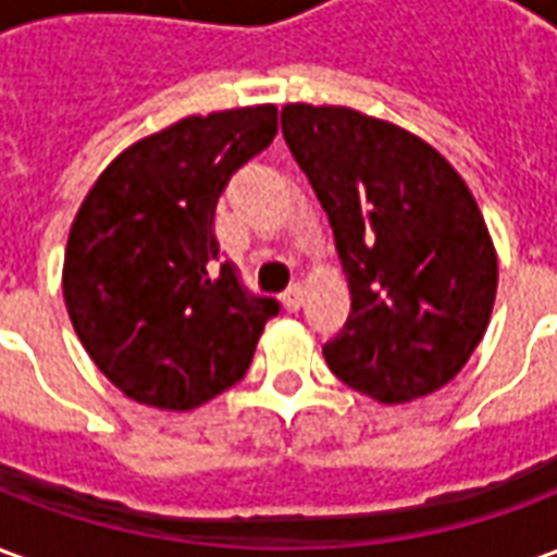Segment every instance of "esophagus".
<instances>
[{
  "mask_svg": "<svg viewBox=\"0 0 557 557\" xmlns=\"http://www.w3.org/2000/svg\"><path fill=\"white\" fill-rule=\"evenodd\" d=\"M304 304V286L301 283H295V286H289V289L283 292V307L289 310V313H298Z\"/></svg>",
  "mask_w": 557,
  "mask_h": 557,
  "instance_id": "1",
  "label": "esophagus"
}]
</instances>
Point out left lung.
Segmentation results:
<instances>
[{"mask_svg": "<svg viewBox=\"0 0 557 557\" xmlns=\"http://www.w3.org/2000/svg\"><path fill=\"white\" fill-rule=\"evenodd\" d=\"M283 137L334 230L351 313L339 382L397 406L454 379L490 325L498 253L462 175L406 127L351 107H283Z\"/></svg>", "mask_w": 557, "mask_h": 557, "instance_id": "obj_1", "label": "left lung"}]
</instances>
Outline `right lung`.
<instances>
[{"mask_svg":"<svg viewBox=\"0 0 557 557\" xmlns=\"http://www.w3.org/2000/svg\"><path fill=\"white\" fill-rule=\"evenodd\" d=\"M277 137V107L187 115L98 175L62 265L71 325L134 403L190 411L242 382L277 301L220 262L214 208L230 175Z\"/></svg>","mask_w":557,"mask_h":557,"instance_id":"1","label":"right lung"}]
</instances>
